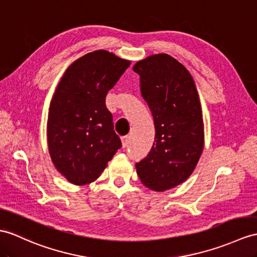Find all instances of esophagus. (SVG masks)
Instances as JSON below:
<instances>
[{
    "instance_id": "34e87169",
    "label": "esophagus",
    "mask_w": 257,
    "mask_h": 257,
    "mask_svg": "<svg viewBox=\"0 0 257 257\" xmlns=\"http://www.w3.org/2000/svg\"><path fill=\"white\" fill-rule=\"evenodd\" d=\"M130 142H131L130 136H123L122 137V146H123V148H126L128 146Z\"/></svg>"
}]
</instances>
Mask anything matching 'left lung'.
I'll return each instance as SVG.
<instances>
[{
  "label": "left lung",
  "mask_w": 257,
  "mask_h": 257,
  "mask_svg": "<svg viewBox=\"0 0 257 257\" xmlns=\"http://www.w3.org/2000/svg\"><path fill=\"white\" fill-rule=\"evenodd\" d=\"M141 93L152 111L155 143L136 162L144 185L162 192L181 184L195 169L204 147L202 105L190 72L168 54L137 62Z\"/></svg>",
  "instance_id": "8db88e82"
}]
</instances>
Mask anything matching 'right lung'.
<instances>
[{"mask_svg": "<svg viewBox=\"0 0 257 257\" xmlns=\"http://www.w3.org/2000/svg\"><path fill=\"white\" fill-rule=\"evenodd\" d=\"M104 50L68 66L49 107L47 135L58 171L76 185L95 181L122 147L105 96L130 66Z\"/></svg>", "mask_w": 257, "mask_h": 257, "instance_id": "1", "label": "right lung"}]
</instances>
